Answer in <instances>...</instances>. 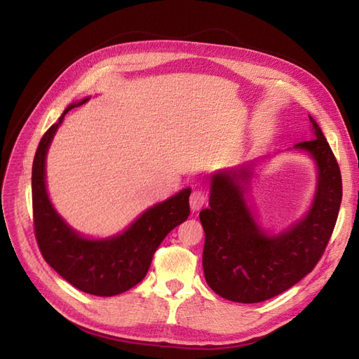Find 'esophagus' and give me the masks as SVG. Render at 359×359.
<instances>
[{"instance_id": "obj_1", "label": "esophagus", "mask_w": 359, "mask_h": 359, "mask_svg": "<svg viewBox=\"0 0 359 359\" xmlns=\"http://www.w3.org/2000/svg\"><path fill=\"white\" fill-rule=\"evenodd\" d=\"M206 201H208V196H206V193L202 191V190H196L191 193L190 196V206L193 211H198L201 210L202 206L206 203Z\"/></svg>"}]
</instances>
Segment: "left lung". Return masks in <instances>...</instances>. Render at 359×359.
Returning <instances> with one entry per match:
<instances>
[{
  "label": "left lung",
  "instance_id": "1",
  "mask_svg": "<svg viewBox=\"0 0 359 359\" xmlns=\"http://www.w3.org/2000/svg\"><path fill=\"white\" fill-rule=\"evenodd\" d=\"M309 118L314 137L293 148L316 163L318 189L307 215L285 232L268 235L247 206L253 161L212 175L210 208L199 219L203 274L217 295L244 304L266 301L311 273L327 248L341 203V173L320 127Z\"/></svg>",
  "mask_w": 359,
  "mask_h": 359
}]
</instances>
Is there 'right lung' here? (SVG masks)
Listing matches in <instances>:
<instances>
[{
    "instance_id": "obj_1",
    "label": "right lung",
    "mask_w": 359,
    "mask_h": 359,
    "mask_svg": "<svg viewBox=\"0 0 359 359\" xmlns=\"http://www.w3.org/2000/svg\"><path fill=\"white\" fill-rule=\"evenodd\" d=\"M88 100L70 104L60 121L50 126L40 140L31 178L34 233L41 256L72 286L90 295L114 297L144 280L161 241L173 227L187 220L191 189H184L165 202L151 206L116 236L88 240L73 231L49 201L45 161L64 115Z\"/></svg>"
}]
</instances>
